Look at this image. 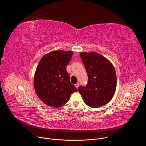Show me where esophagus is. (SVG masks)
<instances>
[{
	"label": "esophagus",
	"mask_w": 146,
	"mask_h": 146,
	"mask_svg": "<svg viewBox=\"0 0 146 146\" xmlns=\"http://www.w3.org/2000/svg\"><path fill=\"white\" fill-rule=\"evenodd\" d=\"M75 86H76V87L77 88H78V87H79V83H77V84H75Z\"/></svg>",
	"instance_id": "34e87169"
}]
</instances>
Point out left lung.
<instances>
[{
	"label": "left lung",
	"mask_w": 146,
	"mask_h": 146,
	"mask_svg": "<svg viewBox=\"0 0 146 146\" xmlns=\"http://www.w3.org/2000/svg\"><path fill=\"white\" fill-rule=\"evenodd\" d=\"M80 55L88 78L86 86L79 87L78 92L88 106L98 108L105 105L112 99L116 89L114 66L98 53L80 52Z\"/></svg>",
	"instance_id": "left-lung-1"
}]
</instances>
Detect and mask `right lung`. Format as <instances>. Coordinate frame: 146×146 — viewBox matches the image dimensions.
I'll use <instances>...</instances> for the list:
<instances>
[{
	"mask_svg": "<svg viewBox=\"0 0 146 146\" xmlns=\"http://www.w3.org/2000/svg\"><path fill=\"white\" fill-rule=\"evenodd\" d=\"M72 51H54L41 58L34 78V87L38 97L46 105L60 108L69 101L70 95L77 91L71 84L66 66L73 55Z\"/></svg>",
	"mask_w": 146,
	"mask_h": 146,
	"instance_id": "obj_1",
	"label": "right lung"
}]
</instances>
